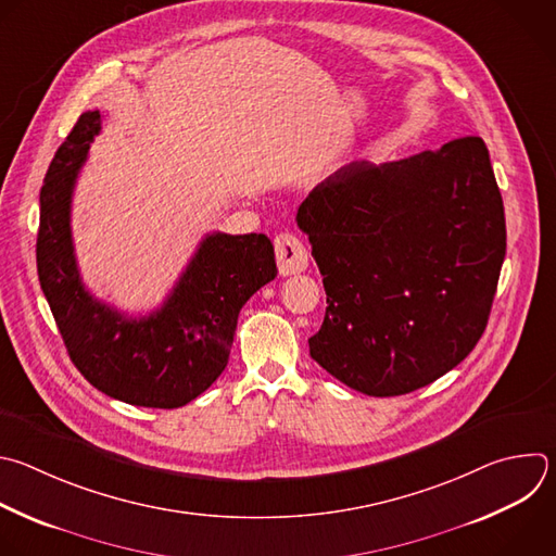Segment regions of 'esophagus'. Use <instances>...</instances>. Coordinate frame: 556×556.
<instances>
[{
    "label": "esophagus",
    "mask_w": 556,
    "mask_h": 556,
    "mask_svg": "<svg viewBox=\"0 0 556 556\" xmlns=\"http://www.w3.org/2000/svg\"><path fill=\"white\" fill-rule=\"evenodd\" d=\"M275 257H277L279 273L283 277L303 273L307 266V251L303 242L292 233H279L275 238Z\"/></svg>",
    "instance_id": "obj_1"
}]
</instances>
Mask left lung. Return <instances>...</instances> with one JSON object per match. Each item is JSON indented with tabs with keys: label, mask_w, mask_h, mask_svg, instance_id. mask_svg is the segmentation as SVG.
<instances>
[{
	"label": "left lung",
	"mask_w": 556,
	"mask_h": 556,
	"mask_svg": "<svg viewBox=\"0 0 556 556\" xmlns=\"http://www.w3.org/2000/svg\"><path fill=\"white\" fill-rule=\"evenodd\" d=\"M327 309L309 355L371 397L432 384L480 340L506 253L489 150L454 139L391 163L353 161L296 212Z\"/></svg>",
	"instance_id": "1"
}]
</instances>
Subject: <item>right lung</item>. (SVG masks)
<instances>
[{"instance_id":"1","label":"right lung","mask_w":556,"mask_h":556,"mask_svg":"<svg viewBox=\"0 0 556 556\" xmlns=\"http://www.w3.org/2000/svg\"><path fill=\"white\" fill-rule=\"evenodd\" d=\"M100 124V111L83 113L48 167L37 236L41 290L91 387L132 406L180 408L225 371L242 305L277 277L275 249L264 233L207 236L148 316L130 318L91 296L76 264L70 214Z\"/></svg>"}]
</instances>
